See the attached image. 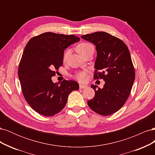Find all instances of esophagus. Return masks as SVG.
<instances>
[{"instance_id": "obj_1", "label": "esophagus", "mask_w": 155, "mask_h": 155, "mask_svg": "<svg viewBox=\"0 0 155 155\" xmlns=\"http://www.w3.org/2000/svg\"><path fill=\"white\" fill-rule=\"evenodd\" d=\"M87 86L85 85H83V84H79V88H85Z\"/></svg>"}]
</instances>
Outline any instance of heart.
<instances>
[{
  "mask_svg": "<svg viewBox=\"0 0 155 155\" xmlns=\"http://www.w3.org/2000/svg\"><path fill=\"white\" fill-rule=\"evenodd\" d=\"M94 49V46L88 43H83L79 44L77 46V51L79 54H80L81 55H85L89 51ZM70 50H67L64 51L63 54V61H66L68 58V55H70ZM75 78H76L78 81L80 82H85L87 79V72H79L75 75Z\"/></svg>",
  "mask_w": 155,
  "mask_h": 155,
  "instance_id": "1",
  "label": "heart"
}]
</instances>
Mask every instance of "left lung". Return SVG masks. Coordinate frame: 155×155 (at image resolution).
<instances>
[{"mask_svg": "<svg viewBox=\"0 0 155 155\" xmlns=\"http://www.w3.org/2000/svg\"><path fill=\"white\" fill-rule=\"evenodd\" d=\"M81 38L96 46L94 79L105 81L104 88L92 85L95 96L87 101L96 113L109 116L120 109L130 94L135 72L127 46L118 37L108 33L97 31L82 35ZM101 71L97 72V70Z\"/></svg>", "mask_w": 155, "mask_h": 155, "instance_id": "8db88e82", "label": "left lung"}]
</instances>
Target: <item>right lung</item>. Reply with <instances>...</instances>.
<instances>
[{
  "instance_id": "add662e5",
  "label": "right lung",
  "mask_w": 155,
  "mask_h": 155,
  "mask_svg": "<svg viewBox=\"0 0 155 155\" xmlns=\"http://www.w3.org/2000/svg\"><path fill=\"white\" fill-rule=\"evenodd\" d=\"M80 39L74 35L43 33L28 42L18 66V76L26 101L37 113L51 116L66 105L69 94L78 91L79 84L63 80L53 83L63 63L64 50Z\"/></svg>"
}]
</instances>
